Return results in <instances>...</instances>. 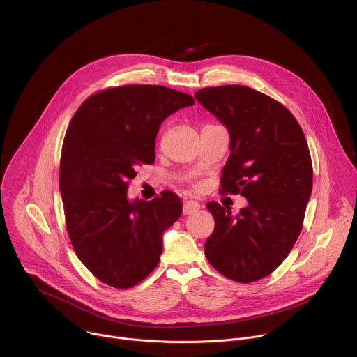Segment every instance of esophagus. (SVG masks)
I'll use <instances>...</instances> for the list:
<instances>
[{
	"label": "esophagus",
	"mask_w": 357,
	"mask_h": 357,
	"mask_svg": "<svg viewBox=\"0 0 357 357\" xmlns=\"http://www.w3.org/2000/svg\"><path fill=\"white\" fill-rule=\"evenodd\" d=\"M199 209H200V205H199L197 202H195V200H188V202L183 203L182 212H183V215H190V213H193V212H196V211H199Z\"/></svg>",
	"instance_id": "1"
}]
</instances>
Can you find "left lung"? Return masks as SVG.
I'll list each match as a JSON object with an SVG mask.
<instances>
[{
  "mask_svg": "<svg viewBox=\"0 0 357 357\" xmlns=\"http://www.w3.org/2000/svg\"><path fill=\"white\" fill-rule=\"evenodd\" d=\"M195 98L230 135L222 193L248 202L236 216L208 203L215 230L205 243L206 259L233 281H259L287 259L301 233L312 192L307 139L281 103L247 86L200 89Z\"/></svg>",
  "mask_w": 357,
  "mask_h": 357,
  "instance_id": "8db88e82",
  "label": "left lung"
}]
</instances>
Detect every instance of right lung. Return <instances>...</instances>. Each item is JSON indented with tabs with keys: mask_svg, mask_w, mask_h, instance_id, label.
Masks as SVG:
<instances>
[{
	"mask_svg": "<svg viewBox=\"0 0 357 357\" xmlns=\"http://www.w3.org/2000/svg\"><path fill=\"white\" fill-rule=\"evenodd\" d=\"M192 96L151 84L112 87L75 113L62 148L59 188L76 256L100 281L130 288L160 263L162 234L182 213L172 192L130 200L128 181L155 160L162 121Z\"/></svg>",
	"mask_w": 357,
	"mask_h": 357,
	"instance_id": "add662e5",
	"label": "right lung"
}]
</instances>
